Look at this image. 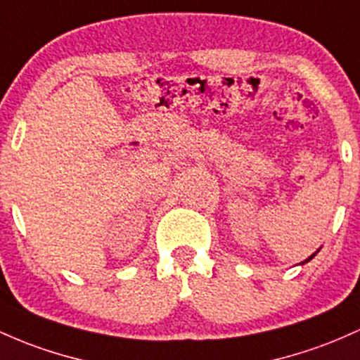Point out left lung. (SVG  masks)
I'll use <instances>...</instances> for the list:
<instances>
[{
  "instance_id": "8db88e82",
  "label": "left lung",
  "mask_w": 360,
  "mask_h": 360,
  "mask_svg": "<svg viewBox=\"0 0 360 360\" xmlns=\"http://www.w3.org/2000/svg\"><path fill=\"white\" fill-rule=\"evenodd\" d=\"M319 250H321V248H319ZM319 250H318V251H316V252H313V255H311V256H309V258H307V259H304V262H302L301 264H304V263H307V262H311V259H313V258H314V256H316V255H318V252H319Z\"/></svg>"
}]
</instances>
